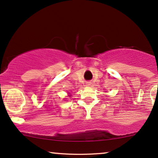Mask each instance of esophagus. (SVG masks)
Masks as SVG:
<instances>
[{"mask_svg": "<svg viewBox=\"0 0 158 158\" xmlns=\"http://www.w3.org/2000/svg\"><path fill=\"white\" fill-rule=\"evenodd\" d=\"M86 85H87L86 86H88V87H89V86L91 85V83H90V82H87V84H86Z\"/></svg>", "mask_w": 158, "mask_h": 158, "instance_id": "1", "label": "esophagus"}]
</instances>
